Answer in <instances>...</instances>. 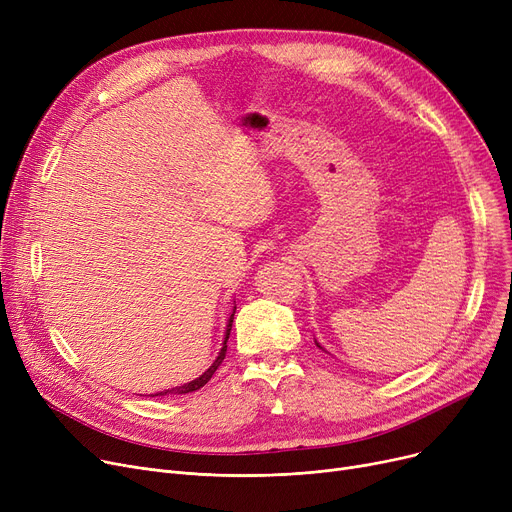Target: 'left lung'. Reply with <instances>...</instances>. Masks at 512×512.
Returning a JSON list of instances; mask_svg holds the SVG:
<instances>
[{"label":"left lung","instance_id":"obj_1","mask_svg":"<svg viewBox=\"0 0 512 512\" xmlns=\"http://www.w3.org/2000/svg\"><path fill=\"white\" fill-rule=\"evenodd\" d=\"M315 344H317V346H319V348H324V346H321V344H319V342H317V340H315Z\"/></svg>","mask_w":512,"mask_h":512}]
</instances>
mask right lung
Listing matches in <instances>:
<instances>
[{
    "mask_svg": "<svg viewBox=\"0 0 512 512\" xmlns=\"http://www.w3.org/2000/svg\"><path fill=\"white\" fill-rule=\"evenodd\" d=\"M234 313H236V307L232 309V315H230V319H228V326H226V338H224V344H222V351H220V355L215 357V361L211 363V367L203 373V375H199L197 380H193V382H188V384H184V386H178V388H172V390H166V392H159V394H151V396H166V394H188V392H195V390H199V388H203L209 380H211V375L215 373V369H218L220 365H222V361H224V357H226V348H228V338H230V330H232V319H234Z\"/></svg>",
    "mask_w": 512,
    "mask_h": 512,
    "instance_id": "1",
    "label": "right lung"
}]
</instances>
